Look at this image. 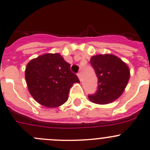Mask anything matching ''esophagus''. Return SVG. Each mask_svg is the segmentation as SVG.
Returning a JSON list of instances; mask_svg holds the SVG:
<instances>
[{
	"instance_id": "1",
	"label": "esophagus",
	"mask_w": 150,
	"mask_h": 150,
	"mask_svg": "<svg viewBox=\"0 0 150 150\" xmlns=\"http://www.w3.org/2000/svg\"><path fill=\"white\" fill-rule=\"evenodd\" d=\"M78 78H79L80 81H81V74L78 73Z\"/></svg>"
}]
</instances>
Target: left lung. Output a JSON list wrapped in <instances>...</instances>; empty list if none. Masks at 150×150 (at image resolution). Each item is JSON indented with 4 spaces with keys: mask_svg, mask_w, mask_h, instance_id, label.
Instances as JSON below:
<instances>
[{
    "mask_svg": "<svg viewBox=\"0 0 150 150\" xmlns=\"http://www.w3.org/2000/svg\"><path fill=\"white\" fill-rule=\"evenodd\" d=\"M98 80L96 94L88 97L98 104H107L122 95L128 83L130 71L126 63L112 54H97L90 59Z\"/></svg>",
    "mask_w": 150,
    "mask_h": 150,
    "instance_id": "1",
    "label": "left lung"
}]
</instances>
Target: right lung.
I'll use <instances>...</instances> for the list:
<instances>
[{"instance_id":"1","label":"right lung","mask_w":150,"mask_h":150,"mask_svg":"<svg viewBox=\"0 0 150 150\" xmlns=\"http://www.w3.org/2000/svg\"><path fill=\"white\" fill-rule=\"evenodd\" d=\"M29 93L44 107H58L69 97L74 83H80L70 71V64L58 53H47L31 60L25 70Z\"/></svg>"}]
</instances>
